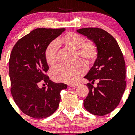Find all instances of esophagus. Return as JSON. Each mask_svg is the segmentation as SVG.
Here are the masks:
<instances>
[{"instance_id": "obj_1", "label": "esophagus", "mask_w": 135, "mask_h": 135, "mask_svg": "<svg viewBox=\"0 0 135 135\" xmlns=\"http://www.w3.org/2000/svg\"><path fill=\"white\" fill-rule=\"evenodd\" d=\"M78 85V84H70L69 86H70V87H75V86H77Z\"/></svg>"}]
</instances>
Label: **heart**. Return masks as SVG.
I'll return each mask as SVG.
<instances>
[{"label":"heart","instance_id":"1","mask_svg":"<svg viewBox=\"0 0 135 135\" xmlns=\"http://www.w3.org/2000/svg\"><path fill=\"white\" fill-rule=\"evenodd\" d=\"M64 46L72 50H76L77 58L90 65L94 63L98 55V49L93 41L84 42V38L79 34L69 32L58 38L56 42L47 45L44 51V57L49 65L53 66L57 63L58 46ZM86 68L81 61L70 65H60L52 71L51 75L56 81L74 83L86 73Z\"/></svg>","mask_w":135,"mask_h":135}]
</instances>
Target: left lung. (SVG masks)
Here are the masks:
<instances>
[{
	"mask_svg": "<svg viewBox=\"0 0 135 135\" xmlns=\"http://www.w3.org/2000/svg\"><path fill=\"white\" fill-rule=\"evenodd\" d=\"M77 32L95 42L98 55L93 66L84 78L89 93L84 100V106L95 115H105L119 105L126 89V65L118 43L112 35L100 28H84ZM95 80L97 87L92 85Z\"/></svg>",
	"mask_w": 135,
	"mask_h": 135,
	"instance_id": "1",
	"label": "left lung"
}]
</instances>
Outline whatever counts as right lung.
Listing matches in <instances>:
<instances>
[{"instance_id":"1","label":"right lung","mask_w":135,"mask_h":135,"mask_svg":"<svg viewBox=\"0 0 135 135\" xmlns=\"http://www.w3.org/2000/svg\"><path fill=\"white\" fill-rule=\"evenodd\" d=\"M65 28H37L18 40L9 61L11 92L15 102L26 115L43 119L52 115L60 104V92L67 85L55 83L46 75L49 70L44 51ZM43 80L48 88H39Z\"/></svg>"}]
</instances>
